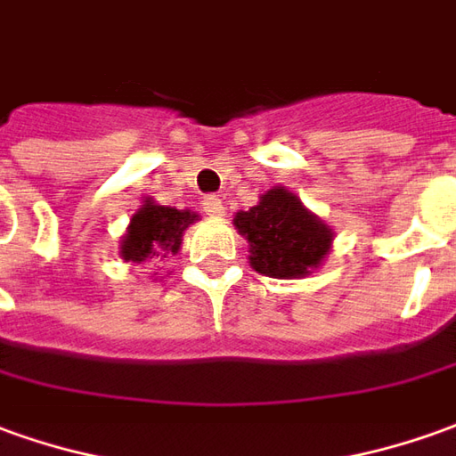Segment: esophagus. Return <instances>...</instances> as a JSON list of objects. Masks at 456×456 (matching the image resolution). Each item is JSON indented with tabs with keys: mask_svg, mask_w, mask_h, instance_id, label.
Returning <instances> with one entry per match:
<instances>
[{
	"mask_svg": "<svg viewBox=\"0 0 456 456\" xmlns=\"http://www.w3.org/2000/svg\"><path fill=\"white\" fill-rule=\"evenodd\" d=\"M203 210L208 213L210 218H223L225 216V206L218 196H208L203 200Z\"/></svg>",
	"mask_w": 456,
	"mask_h": 456,
	"instance_id": "obj_1",
	"label": "esophagus"
}]
</instances>
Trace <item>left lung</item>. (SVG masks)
Listing matches in <instances>:
<instances>
[{"instance_id": "8db88e82", "label": "left lung", "mask_w": 456, "mask_h": 456, "mask_svg": "<svg viewBox=\"0 0 456 456\" xmlns=\"http://www.w3.org/2000/svg\"><path fill=\"white\" fill-rule=\"evenodd\" d=\"M238 233L248 240V260L260 275L295 281L318 270L332 250L335 231L285 186H273L258 206L238 210Z\"/></svg>"}]
</instances>
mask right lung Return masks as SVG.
Instances as JSON below:
<instances>
[{"label": "right lung", "mask_w": 456, "mask_h": 456, "mask_svg": "<svg viewBox=\"0 0 456 456\" xmlns=\"http://www.w3.org/2000/svg\"><path fill=\"white\" fill-rule=\"evenodd\" d=\"M196 221H200V216L193 210L159 206L153 198H143L141 208L128 221L126 233L121 235L118 256L126 263L168 258V253L175 256L181 250L186 228Z\"/></svg>", "instance_id": "add662e5"}]
</instances>
